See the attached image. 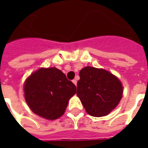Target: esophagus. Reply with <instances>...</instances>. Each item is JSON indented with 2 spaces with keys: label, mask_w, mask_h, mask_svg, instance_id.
Returning <instances> with one entry per match:
<instances>
[{
  "label": "esophagus",
  "mask_w": 148,
  "mask_h": 148,
  "mask_svg": "<svg viewBox=\"0 0 148 148\" xmlns=\"http://www.w3.org/2000/svg\"><path fill=\"white\" fill-rule=\"evenodd\" d=\"M72 82H73V83H74L75 86H77V79H74Z\"/></svg>",
  "instance_id": "1"
}]
</instances>
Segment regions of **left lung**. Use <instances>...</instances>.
Returning a JSON list of instances; mask_svg holds the SVG:
<instances>
[{
  "mask_svg": "<svg viewBox=\"0 0 148 148\" xmlns=\"http://www.w3.org/2000/svg\"><path fill=\"white\" fill-rule=\"evenodd\" d=\"M79 76L77 96L88 114L104 116L117 106L123 86L115 75L104 69L86 66L81 70Z\"/></svg>",
  "mask_w": 148,
  "mask_h": 148,
  "instance_id": "obj_1",
  "label": "left lung"
}]
</instances>
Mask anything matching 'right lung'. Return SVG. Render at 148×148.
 I'll return each mask as SVG.
<instances>
[{
    "label": "right lung",
    "mask_w": 148,
    "mask_h": 148,
    "mask_svg": "<svg viewBox=\"0 0 148 148\" xmlns=\"http://www.w3.org/2000/svg\"><path fill=\"white\" fill-rule=\"evenodd\" d=\"M27 106L34 113L47 120L63 115L76 86L55 67L40 68L27 77L24 86Z\"/></svg>",
    "instance_id": "right-lung-1"
}]
</instances>
